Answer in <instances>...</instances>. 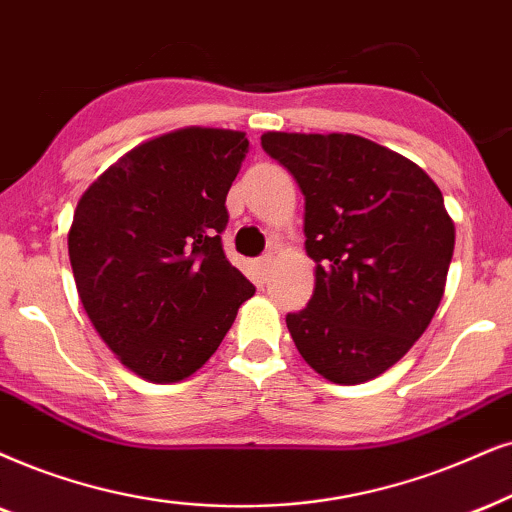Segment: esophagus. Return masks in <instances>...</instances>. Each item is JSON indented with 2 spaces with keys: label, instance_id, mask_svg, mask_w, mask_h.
<instances>
[{
  "label": "esophagus",
  "instance_id": "1",
  "mask_svg": "<svg viewBox=\"0 0 512 512\" xmlns=\"http://www.w3.org/2000/svg\"><path fill=\"white\" fill-rule=\"evenodd\" d=\"M271 262H274V252H267V255L260 257V267H262V269H267Z\"/></svg>",
  "mask_w": 512,
  "mask_h": 512
}]
</instances>
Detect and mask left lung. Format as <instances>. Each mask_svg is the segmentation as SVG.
<instances>
[{
    "label": "left lung",
    "instance_id": "obj_1",
    "mask_svg": "<svg viewBox=\"0 0 512 512\" xmlns=\"http://www.w3.org/2000/svg\"><path fill=\"white\" fill-rule=\"evenodd\" d=\"M262 148L304 193L316 286L286 316L302 359L338 385L385 373L430 326L456 229L416 163L354 134L267 132Z\"/></svg>",
    "mask_w": 512,
    "mask_h": 512
}]
</instances>
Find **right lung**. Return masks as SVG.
Here are the masks:
<instances>
[{
  "label": "right lung",
  "instance_id": "add662e5",
  "mask_svg": "<svg viewBox=\"0 0 512 512\" xmlns=\"http://www.w3.org/2000/svg\"><path fill=\"white\" fill-rule=\"evenodd\" d=\"M245 153L243 132L179 129L122 155L77 203L68 255L84 312L151 383L196 373L255 293L222 248Z\"/></svg>",
  "mask_w": 512,
  "mask_h": 512
}]
</instances>
